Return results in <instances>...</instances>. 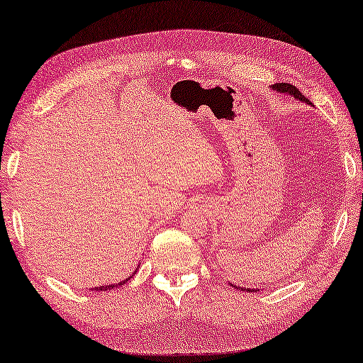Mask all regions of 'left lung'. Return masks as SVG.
<instances>
[{"instance_id":"obj_1","label":"left lung","mask_w":363,"mask_h":363,"mask_svg":"<svg viewBox=\"0 0 363 363\" xmlns=\"http://www.w3.org/2000/svg\"><path fill=\"white\" fill-rule=\"evenodd\" d=\"M272 90H275L277 93H283V94H289V96H293L294 99L301 101V103H306V104H312L311 101H308L304 94H302L298 88H296L294 85H289V83H275V85L270 86ZM231 284V283H230ZM233 288H238L235 286V284H231ZM241 291H249V293H255V291H259L257 288H240Z\"/></svg>"}]
</instances>
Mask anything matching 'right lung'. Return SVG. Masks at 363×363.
I'll use <instances>...</instances> for the list:
<instances>
[{
  "mask_svg": "<svg viewBox=\"0 0 363 363\" xmlns=\"http://www.w3.org/2000/svg\"><path fill=\"white\" fill-rule=\"evenodd\" d=\"M140 267V265H138ZM138 267H136V269H138ZM135 273H136V270L132 273V275H130L128 278H125V280H122L121 283H114V284H106V286H96V288H93V291H111V289H116V288H118V286H122V284H125L128 280H130V278H132L133 275H135Z\"/></svg>",
  "mask_w": 363,
  "mask_h": 363,
  "instance_id": "obj_1",
  "label": "right lung"
}]
</instances>
